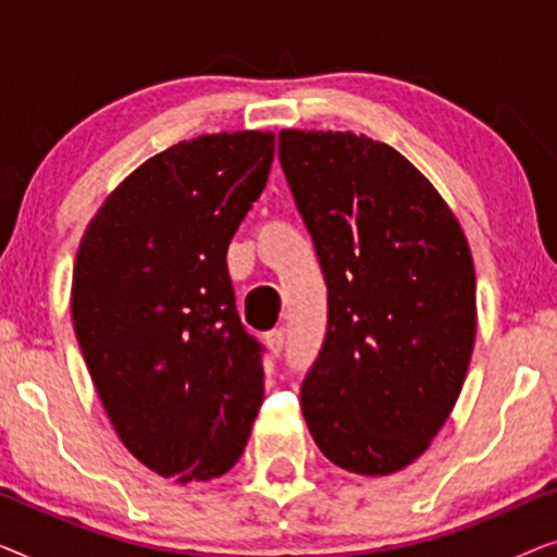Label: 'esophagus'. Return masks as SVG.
I'll list each match as a JSON object with an SVG mask.
<instances>
[{"label": "esophagus", "mask_w": 557, "mask_h": 557, "mask_svg": "<svg viewBox=\"0 0 557 557\" xmlns=\"http://www.w3.org/2000/svg\"><path fill=\"white\" fill-rule=\"evenodd\" d=\"M265 345H269L273 357H278L281 352H284V347H286V334H284V330H273V332L265 334Z\"/></svg>", "instance_id": "34e87169"}]
</instances>
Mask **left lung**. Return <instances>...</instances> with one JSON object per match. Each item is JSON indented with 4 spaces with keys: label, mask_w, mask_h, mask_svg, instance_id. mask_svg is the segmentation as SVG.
<instances>
[{
    "label": "left lung",
    "mask_w": 557,
    "mask_h": 557,
    "mask_svg": "<svg viewBox=\"0 0 557 557\" xmlns=\"http://www.w3.org/2000/svg\"><path fill=\"white\" fill-rule=\"evenodd\" d=\"M281 170L326 284L301 383L311 438L364 476L416 461L451 416L476 334L469 243L400 151L352 132L278 134Z\"/></svg>",
    "instance_id": "obj_1"
}]
</instances>
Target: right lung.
<instances>
[{
	"label": "right lung",
	"instance_id": "add662e5",
	"mask_svg": "<svg viewBox=\"0 0 557 557\" xmlns=\"http://www.w3.org/2000/svg\"><path fill=\"white\" fill-rule=\"evenodd\" d=\"M271 162V132L174 144L113 189L75 256L73 326L98 398L166 479L225 474L261 408L263 345L240 324L225 256Z\"/></svg>",
	"mask_w": 557,
	"mask_h": 557
}]
</instances>
